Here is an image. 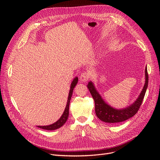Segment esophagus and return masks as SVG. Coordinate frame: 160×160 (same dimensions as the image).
Instances as JSON below:
<instances>
[{
    "instance_id": "1",
    "label": "esophagus",
    "mask_w": 160,
    "mask_h": 160,
    "mask_svg": "<svg viewBox=\"0 0 160 160\" xmlns=\"http://www.w3.org/2000/svg\"><path fill=\"white\" fill-rule=\"evenodd\" d=\"M90 77V74L88 72H83L80 76V81L86 82Z\"/></svg>"
}]
</instances>
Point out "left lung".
Returning <instances> with one entry per match:
<instances>
[{
    "mask_svg": "<svg viewBox=\"0 0 160 160\" xmlns=\"http://www.w3.org/2000/svg\"><path fill=\"white\" fill-rule=\"evenodd\" d=\"M148 74L146 67L145 83L138 98L136 100L135 102L128 108L122 109V110H117V109H114L105 103L96 90L93 83L91 82H89L88 84V88L95 100V113L98 118L105 122L117 123L124 121L133 117L138 112L142 100H143L148 87Z\"/></svg>",
    "mask_w": 160,
    "mask_h": 160,
    "instance_id": "left-lung-1",
    "label": "left lung"
}]
</instances>
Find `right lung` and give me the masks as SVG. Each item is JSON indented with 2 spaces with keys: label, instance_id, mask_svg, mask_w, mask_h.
Segmentation results:
<instances>
[{
  "label": "right lung",
  "instance_id": "obj_1",
  "mask_svg": "<svg viewBox=\"0 0 160 160\" xmlns=\"http://www.w3.org/2000/svg\"><path fill=\"white\" fill-rule=\"evenodd\" d=\"M78 80V78L77 77H76L71 83V89H70L69 96H68V99H67V103L65 110L63 112V113L62 115V117H60V119L52 124H50L48 126H43H43H38L39 128L44 129V130H56L58 128H60L65 123V122L67 121V119H68V117H69V104H70V100H71V97L72 95L73 89H74L75 86L77 85Z\"/></svg>",
  "mask_w": 160,
  "mask_h": 160
}]
</instances>
